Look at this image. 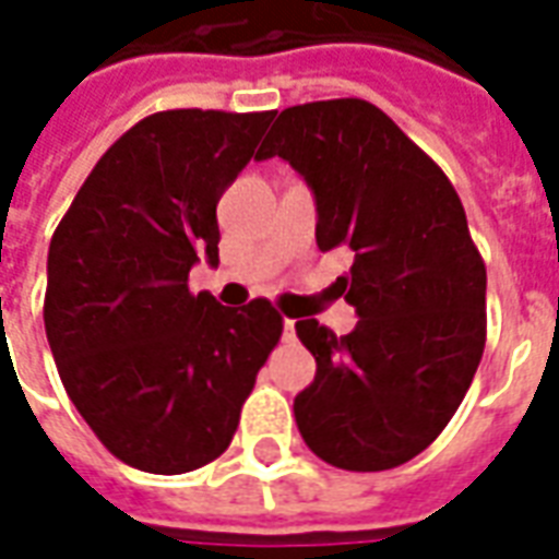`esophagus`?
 <instances>
[{"mask_svg":"<svg viewBox=\"0 0 559 559\" xmlns=\"http://www.w3.org/2000/svg\"><path fill=\"white\" fill-rule=\"evenodd\" d=\"M296 338V320H284V341Z\"/></svg>","mask_w":559,"mask_h":559,"instance_id":"esophagus-1","label":"esophagus"}]
</instances>
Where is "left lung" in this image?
Returning a JSON list of instances; mask_svg holds the SVG:
<instances>
[{"label": "left lung", "mask_w": 559, "mask_h": 559, "mask_svg": "<svg viewBox=\"0 0 559 559\" xmlns=\"http://www.w3.org/2000/svg\"><path fill=\"white\" fill-rule=\"evenodd\" d=\"M284 158L311 188L317 248L353 251L344 299L359 323L314 317L296 335L317 359L293 401L308 449L356 473L428 449L467 395L485 350V263L445 173L362 98L281 110L257 160Z\"/></svg>", "instance_id": "1"}]
</instances>
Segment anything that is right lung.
Segmentation results:
<instances>
[{
    "label": "right lung",
    "instance_id": "1",
    "mask_svg": "<svg viewBox=\"0 0 559 559\" xmlns=\"http://www.w3.org/2000/svg\"><path fill=\"white\" fill-rule=\"evenodd\" d=\"M272 116H146L104 152L50 239L44 329L62 386L131 467L176 476L215 461L278 344L266 299L224 308L188 290L194 263L218 266L215 209Z\"/></svg>",
    "mask_w": 559,
    "mask_h": 559
}]
</instances>
